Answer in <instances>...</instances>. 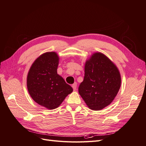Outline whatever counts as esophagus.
Here are the masks:
<instances>
[{
	"label": "esophagus",
	"mask_w": 146,
	"mask_h": 146,
	"mask_svg": "<svg viewBox=\"0 0 146 146\" xmlns=\"http://www.w3.org/2000/svg\"><path fill=\"white\" fill-rule=\"evenodd\" d=\"M72 88H73V90L74 91H75V90H76V88H77V83H73V84H72Z\"/></svg>",
	"instance_id": "1"
}]
</instances>
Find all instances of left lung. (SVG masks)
<instances>
[{
  "label": "left lung",
  "mask_w": 146,
  "mask_h": 146,
  "mask_svg": "<svg viewBox=\"0 0 146 146\" xmlns=\"http://www.w3.org/2000/svg\"><path fill=\"white\" fill-rule=\"evenodd\" d=\"M120 86L117 67L107 56L96 52L86 62L84 80L78 91L89 109L100 110L113 101Z\"/></svg>",
  "instance_id": "1"
}]
</instances>
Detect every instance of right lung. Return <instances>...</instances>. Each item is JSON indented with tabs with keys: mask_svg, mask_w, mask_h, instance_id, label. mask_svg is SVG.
Segmentation results:
<instances>
[{
	"mask_svg": "<svg viewBox=\"0 0 146 146\" xmlns=\"http://www.w3.org/2000/svg\"><path fill=\"white\" fill-rule=\"evenodd\" d=\"M58 62L57 53H44L33 63L27 76L29 95L39 105L50 110L57 108L73 91V88L57 74Z\"/></svg>",
	"mask_w": 146,
	"mask_h": 146,
	"instance_id": "right-lung-1",
	"label": "right lung"
}]
</instances>
